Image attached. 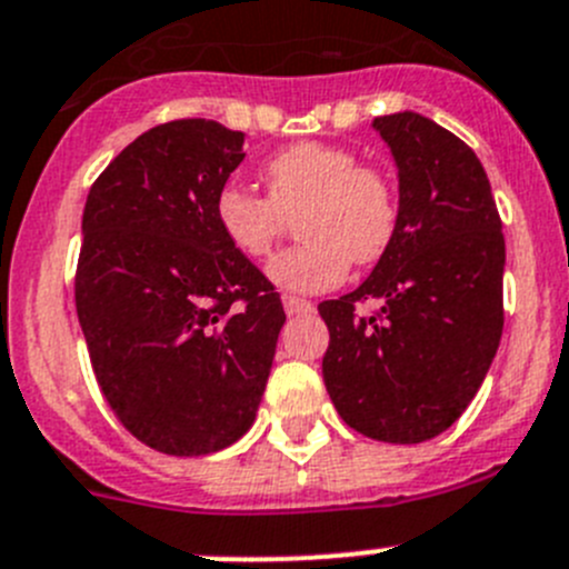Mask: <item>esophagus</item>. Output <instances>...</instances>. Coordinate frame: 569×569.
Here are the masks:
<instances>
[{
    "instance_id": "1",
    "label": "esophagus",
    "mask_w": 569,
    "mask_h": 569,
    "mask_svg": "<svg viewBox=\"0 0 569 569\" xmlns=\"http://www.w3.org/2000/svg\"><path fill=\"white\" fill-rule=\"evenodd\" d=\"M281 305H284V312H288V316H301V312L312 310L310 301L301 299V296H284V299H281Z\"/></svg>"
}]
</instances>
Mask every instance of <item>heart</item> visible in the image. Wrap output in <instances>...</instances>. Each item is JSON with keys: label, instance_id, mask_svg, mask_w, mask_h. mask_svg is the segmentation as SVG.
<instances>
[{"label": "heart", "instance_id": "1", "mask_svg": "<svg viewBox=\"0 0 569 569\" xmlns=\"http://www.w3.org/2000/svg\"><path fill=\"white\" fill-rule=\"evenodd\" d=\"M268 197L244 186H226L213 202L222 237L242 257H268L299 217V248L281 250L268 262V279L290 293L336 288L349 264H372L387 253L398 226V202L378 169L358 166L341 146L301 140L264 163Z\"/></svg>", "mask_w": 569, "mask_h": 569}]
</instances>
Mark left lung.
Returning <instances> with one entry per match:
<instances>
[{
    "instance_id": "left-lung-1",
    "label": "left lung",
    "mask_w": 569,
    "mask_h": 569,
    "mask_svg": "<svg viewBox=\"0 0 569 569\" xmlns=\"http://www.w3.org/2000/svg\"><path fill=\"white\" fill-rule=\"evenodd\" d=\"M398 166V226L352 293L321 301L327 392L380 442L442 435L482 387L502 338L505 237L486 169L420 112L375 118ZM378 300L379 312L355 307Z\"/></svg>"
}]
</instances>
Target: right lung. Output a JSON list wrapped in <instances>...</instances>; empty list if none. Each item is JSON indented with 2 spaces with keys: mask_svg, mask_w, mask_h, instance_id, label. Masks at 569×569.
Returning <instances> with one entry per match:
<instances>
[{
  "mask_svg": "<svg viewBox=\"0 0 569 569\" xmlns=\"http://www.w3.org/2000/svg\"><path fill=\"white\" fill-rule=\"evenodd\" d=\"M242 146L244 132L206 118L160 123L83 206L76 310L98 387L171 457L220 451L253 426L284 327L273 284L213 217Z\"/></svg>",
  "mask_w": 569,
  "mask_h": 569,
  "instance_id": "add662e5",
  "label": "right lung"
}]
</instances>
